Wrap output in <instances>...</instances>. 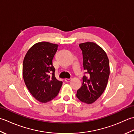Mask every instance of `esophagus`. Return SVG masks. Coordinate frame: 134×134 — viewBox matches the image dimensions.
I'll list each match as a JSON object with an SVG mask.
<instances>
[{
	"mask_svg": "<svg viewBox=\"0 0 134 134\" xmlns=\"http://www.w3.org/2000/svg\"><path fill=\"white\" fill-rule=\"evenodd\" d=\"M72 80V78H69V79H65V81H66V82H67V83H69V82H70V81Z\"/></svg>",
	"mask_w": 134,
	"mask_h": 134,
	"instance_id": "34e87169",
	"label": "esophagus"
}]
</instances>
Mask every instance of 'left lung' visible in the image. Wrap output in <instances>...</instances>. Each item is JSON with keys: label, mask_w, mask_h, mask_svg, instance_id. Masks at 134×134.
Masks as SVG:
<instances>
[{"label": "left lung", "mask_w": 134, "mask_h": 134, "mask_svg": "<svg viewBox=\"0 0 134 134\" xmlns=\"http://www.w3.org/2000/svg\"><path fill=\"white\" fill-rule=\"evenodd\" d=\"M83 64L86 75L82 86L77 91L76 97L81 102L91 104L104 91L110 74L108 56L103 49L93 42L81 43Z\"/></svg>", "instance_id": "obj_1"}]
</instances>
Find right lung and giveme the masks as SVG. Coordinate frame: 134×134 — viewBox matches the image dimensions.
Masks as SVG:
<instances>
[{"label":"right lung","instance_id":"right-lung-1","mask_svg":"<svg viewBox=\"0 0 134 134\" xmlns=\"http://www.w3.org/2000/svg\"><path fill=\"white\" fill-rule=\"evenodd\" d=\"M58 46L48 42L37 43L28 51L24 59L25 84L32 96L40 102H48L55 98L62 85V81L55 77L52 63Z\"/></svg>","mask_w":134,"mask_h":134}]
</instances>
